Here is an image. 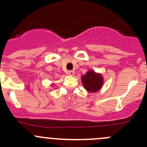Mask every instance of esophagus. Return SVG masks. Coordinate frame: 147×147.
I'll return each mask as SVG.
<instances>
[{
	"label": "esophagus",
	"instance_id": "obj_1",
	"mask_svg": "<svg viewBox=\"0 0 147 147\" xmlns=\"http://www.w3.org/2000/svg\"><path fill=\"white\" fill-rule=\"evenodd\" d=\"M67 74L69 75H71V76H72V75H74V74H75V72H74L73 70H69L67 72Z\"/></svg>",
	"mask_w": 147,
	"mask_h": 147
}]
</instances>
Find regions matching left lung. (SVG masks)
<instances>
[{
	"instance_id": "8db88e82",
	"label": "left lung",
	"mask_w": 147,
	"mask_h": 147,
	"mask_svg": "<svg viewBox=\"0 0 147 147\" xmlns=\"http://www.w3.org/2000/svg\"><path fill=\"white\" fill-rule=\"evenodd\" d=\"M82 81L84 88L92 92L98 91L103 83L101 75L93 71H88L82 78Z\"/></svg>"
}]
</instances>
